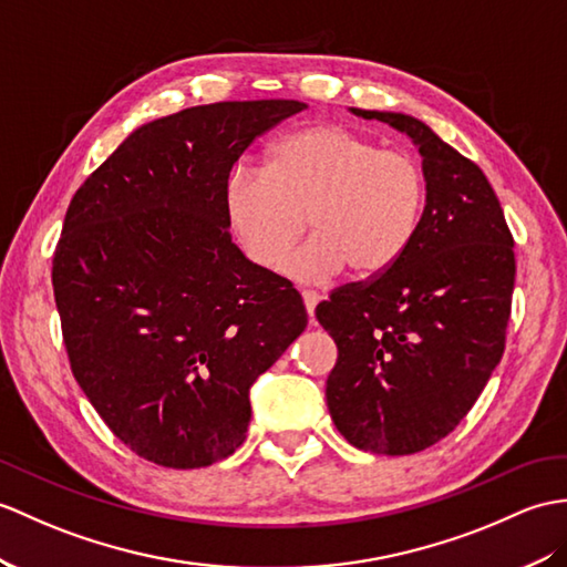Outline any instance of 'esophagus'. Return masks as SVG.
Returning <instances> with one entry per match:
<instances>
[{
    "mask_svg": "<svg viewBox=\"0 0 567 567\" xmlns=\"http://www.w3.org/2000/svg\"><path fill=\"white\" fill-rule=\"evenodd\" d=\"M301 299H305L307 313H309V319L313 321V311H316V305H319V301H321V295L313 292V289H301Z\"/></svg>",
    "mask_w": 567,
    "mask_h": 567,
    "instance_id": "34e87169",
    "label": "esophagus"
}]
</instances>
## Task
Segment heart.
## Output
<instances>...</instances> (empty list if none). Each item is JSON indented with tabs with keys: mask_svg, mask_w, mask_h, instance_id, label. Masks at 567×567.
Segmentation results:
<instances>
[{
	"mask_svg": "<svg viewBox=\"0 0 567 567\" xmlns=\"http://www.w3.org/2000/svg\"><path fill=\"white\" fill-rule=\"evenodd\" d=\"M425 193L413 154L323 123L282 137L268 168L236 166L224 183V209L248 258L266 270H280L309 217L313 239L285 272L321 282L346 268L352 278L389 270L413 241Z\"/></svg>",
	"mask_w": 567,
	"mask_h": 567,
	"instance_id": "1",
	"label": "heart"
}]
</instances>
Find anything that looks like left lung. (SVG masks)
I'll use <instances>...</instances> for the list:
<instances>
[{
    "instance_id": "left-lung-1",
    "label": "left lung",
    "mask_w": 567,
    "mask_h": 567,
    "mask_svg": "<svg viewBox=\"0 0 567 567\" xmlns=\"http://www.w3.org/2000/svg\"><path fill=\"white\" fill-rule=\"evenodd\" d=\"M352 113L389 123L417 144L427 195L405 254L316 307L338 346L326 403L352 446L403 456L462 423L503 358L515 239L483 171L423 121Z\"/></svg>"
}]
</instances>
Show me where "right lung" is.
Here are the masks:
<instances>
[{
	"label": "right lung",
	"mask_w": 567,
	"mask_h": 567,
	"mask_svg": "<svg viewBox=\"0 0 567 567\" xmlns=\"http://www.w3.org/2000/svg\"><path fill=\"white\" fill-rule=\"evenodd\" d=\"M301 101H221L137 127L72 197L52 289L76 384L166 468L239 450L258 374L307 328L292 282L231 244L224 183Z\"/></svg>",
	"instance_id": "1"
}]
</instances>
